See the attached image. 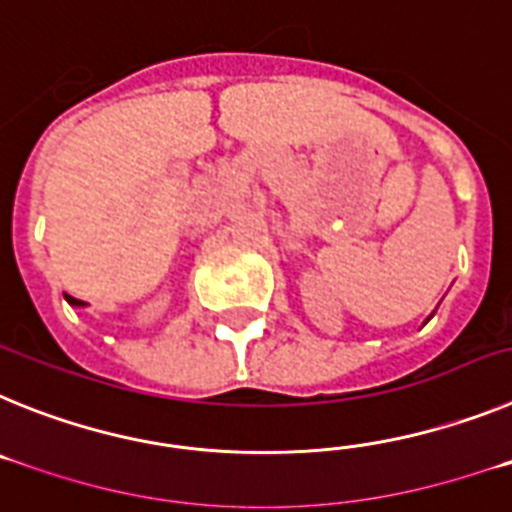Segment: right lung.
Masks as SVG:
<instances>
[{
	"label": "right lung",
	"mask_w": 512,
	"mask_h": 512,
	"mask_svg": "<svg viewBox=\"0 0 512 512\" xmlns=\"http://www.w3.org/2000/svg\"><path fill=\"white\" fill-rule=\"evenodd\" d=\"M66 300H69L71 305H84V302H81V300H76V297H69V295H66Z\"/></svg>",
	"instance_id": "add662e5"
}]
</instances>
